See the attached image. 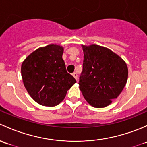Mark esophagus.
Segmentation results:
<instances>
[{"mask_svg": "<svg viewBox=\"0 0 147 147\" xmlns=\"http://www.w3.org/2000/svg\"><path fill=\"white\" fill-rule=\"evenodd\" d=\"M72 75H73V76L76 78V80L77 81V80H78V74L76 73V72H75V73H74L73 74H72Z\"/></svg>", "mask_w": 147, "mask_h": 147, "instance_id": "1", "label": "esophagus"}]
</instances>
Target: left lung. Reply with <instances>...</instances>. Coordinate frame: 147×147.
<instances>
[{
    "label": "left lung",
    "mask_w": 147,
    "mask_h": 147,
    "mask_svg": "<svg viewBox=\"0 0 147 147\" xmlns=\"http://www.w3.org/2000/svg\"><path fill=\"white\" fill-rule=\"evenodd\" d=\"M81 46L84 55L79 88L90 105L105 107L119 96L127 84V63L108 48L98 45Z\"/></svg>",
    "instance_id": "obj_1"
}]
</instances>
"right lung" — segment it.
Instances as JSON below:
<instances>
[{
    "mask_svg": "<svg viewBox=\"0 0 147 147\" xmlns=\"http://www.w3.org/2000/svg\"><path fill=\"white\" fill-rule=\"evenodd\" d=\"M63 52L62 46L51 44L32 52L22 63L24 86L31 98L41 105L59 104L76 83L73 76L67 73Z\"/></svg>",
    "mask_w": 147,
    "mask_h": 147,
    "instance_id": "1",
    "label": "right lung"
}]
</instances>
